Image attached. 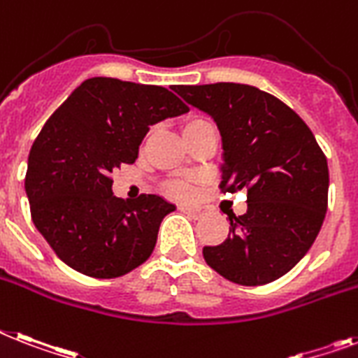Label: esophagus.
I'll return each instance as SVG.
<instances>
[{"instance_id": "34e87169", "label": "esophagus", "mask_w": 358, "mask_h": 358, "mask_svg": "<svg viewBox=\"0 0 358 358\" xmlns=\"http://www.w3.org/2000/svg\"><path fill=\"white\" fill-rule=\"evenodd\" d=\"M182 211L187 215H191V217H194V219H200L202 215H204V209L202 208H193V206H182Z\"/></svg>"}]
</instances>
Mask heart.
I'll use <instances>...</instances> for the list:
<instances>
[{"label":"heart","instance_id":"heart-1","mask_svg":"<svg viewBox=\"0 0 358 358\" xmlns=\"http://www.w3.org/2000/svg\"><path fill=\"white\" fill-rule=\"evenodd\" d=\"M204 123H208L206 119L202 117H191L185 121L184 124V136L187 138V136H191V134L194 132V130L199 129V127H202ZM167 193L171 194V196H174V199H187L189 194H191V187L185 184H180V182H173V184L167 185Z\"/></svg>","mask_w":358,"mask_h":358}]
</instances>
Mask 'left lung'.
I'll use <instances>...</instances> for the list:
<instances>
[{
	"mask_svg": "<svg viewBox=\"0 0 358 358\" xmlns=\"http://www.w3.org/2000/svg\"><path fill=\"white\" fill-rule=\"evenodd\" d=\"M208 112L222 136V193L246 189L245 215H229L224 243L204 246L206 263L254 287L285 275L315 243L327 211V158L303 119L274 95L235 83L176 86Z\"/></svg>",
	"mask_w": 358,
	"mask_h": 358,
	"instance_id": "obj_1",
	"label": "left lung"
}]
</instances>
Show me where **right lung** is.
<instances>
[{
  "label": "right lung",
  "instance_id": "obj_1",
  "mask_svg": "<svg viewBox=\"0 0 358 358\" xmlns=\"http://www.w3.org/2000/svg\"><path fill=\"white\" fill-rule=\"evenodd\" d=\"M187 110L162 86L94 77L48 119L29 152L25 191L34 226L68 266L112 280L149 259L174 206L158 194L113 196L112 173L136 162L150 124Z\"/></svg>",
  "mask_w": 358,
  "mask_h": 358
}]
</instances>
